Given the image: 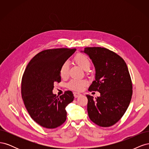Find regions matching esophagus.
<instances>
[{
  "label": "esophagus",
  "instance_id": "34e87169",
  "mask_svg": "<svg viewBox=\"0 0 149 149\" xmlns=\"http://www.w3.org/2000/svg\"><path fill=\"white\" fill-rule=\"evenodd\" d=\"M73 94H74V96L76 98L79 97L80 96H81V94H80V93H77V92H74V93H73Z\"/></svg>",
  "mask_w": 149,
  "mask_h": 149
}]
</instances>
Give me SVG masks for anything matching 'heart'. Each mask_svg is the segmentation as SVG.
Instances as JSON below:
<instances>
[{"mask_svg":"<svg viewBox=\"0 0 149 149\" xmlns=\"http://www.w3.org/2000/svg\"><path fill=\"white\" fill-rule=\"evenodd\" d=\"M73 61L75 64L80 66L84 71H88L91 66V63L89 57L83 53H77L73 58ZM60 75L62 78H66L68 76L69 63L65 61L61 64L60 68ZM88 82L85 80L72 79L67 84V87L70 89L76 91H82L83 88L87 86Z\"/></svg>","mask_w":149,"mask_h":149,"instance_id":"1","label":"heart"}]
</instances>
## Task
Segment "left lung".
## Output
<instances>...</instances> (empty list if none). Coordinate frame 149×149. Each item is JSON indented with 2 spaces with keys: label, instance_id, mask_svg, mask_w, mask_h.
<instances>
[{
  "label": "left lung",
  "instance_id": "obj_1",
  "mask_svg": "<svg viewBox=\"0 0 149 149\" xmlns=\"http://www.w3.org/2000/svg\"><path fill=\"white\" fill-rule=\"evenodd\" d=\"M84 52L96 69V79L88 91L101 94L95 100L86 95L89 118L99 126L110 127L121 119L131 100L132 83L128 68L119 55L107 48L86 47Z\"/></svg>",
  "mask_w": 149,
  "mask_h": 149
}]
</instances>
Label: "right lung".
<instances>
[{"label":"right lung","instance_id":"right-lung-1","mask_svg":"<svg viewBox=\"0 0 149 149\" xmlns=\"http://www.w3.org/2000/svg\"><path fill=\"white\" fill-rule=\"evenodd\" d=\"M76 48L45 49L37 54L26 66L22 79L21 93L25 106L35 123L55 129L66 119L67 105L74 100L71 91L60 97L53 94L54 83L61 81L60 68Z\"/></svg>","mask_w":149,"mask_h":149}]
</instances>
